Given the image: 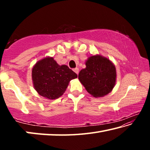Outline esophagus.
Here are the masks:
<instances>
[{
    "instance_id": "34e87169",
    "label": "esophagus",
    "mask_w": 150,
    "mask_h": 150,
    "mask_svg": "<svg viewBox=\"0 0 150 150\" xmlns=\"http://www.w3.org/2000/svg\"><path fill=\"white\" fill-rule=\"evenodd\" d=\"M73 71L77 73V75L79 74V69H78V68H75V69H73Z\"/></svg>"
}]
</instances>
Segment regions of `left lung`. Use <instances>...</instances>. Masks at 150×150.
<instances>
[{"label": "left lung", "mask_w": 150, "mask_h": 150, "mask_svg": "<svg viewBox=\"0 0 150 150\" xmlns=\"http://www.w3.org/2000/svg\"><path fill=\"white\" fill-rule=\"evenodd\" d=\"M86 68L79 73V79L88 93L95 97L105 96L115 85L116 68L107 58L93 55L85 63Z\"/></svg>", "instance_id": "8db88e82"}]
</instances>
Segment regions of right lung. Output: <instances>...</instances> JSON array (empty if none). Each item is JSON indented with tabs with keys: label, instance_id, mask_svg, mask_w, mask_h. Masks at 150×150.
<instances>
[{
	"label": "right lung",
	"instance_id": "right-lung-1",
	"mask_svg": "<svg viewBox=\"0 0 150 150\" xmlns=\"http://www.w3.org/2000/svg\"><path fill=\"white\" fill-rule=\"evenodd\" d=\"M35 89L40 95L49 99L62 96L71 80L77 75L67 65H59L53 57H46L38 62L32 69Z\"/></svg>",
	"mask_w": 150,
	"mask_h": 150
}]
</instances>
